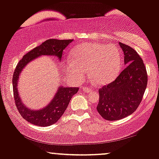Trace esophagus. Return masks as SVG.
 I'll list each match as a JSON object with an SVG mask.
<instances>
[{
	"label": "esophagus",
	"mask_w": 159,
	"mask_h": 159,
	"mask_svg": "<svg viewBox=\"0 0 159 159\" xmlns=\"http://www.w3.org/2000/svg\"><path fill=\"white\" fill-rule=\"evenodd\" d=\"M83 90L84 92H85V93H90L92 91V89L90 87H84Z\"/></svg>",
	"instance_id": "obj_1"
}]
</instances>
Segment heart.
Returning a JSON list of instances; mask_svg holds the SVG:
<instances>
[{
    "label": "heart",
    "instance_id": "b5f03b06",
    "mask_svg": "<svg viewBox=\"0 0 159 159\" xmlns=\"http://www.w3.org/2000/svg\"><path fill=\"white\" fill-rule=\"evenodd\" d=\"M72 58L65 63L68 75L75 82H81L86 71L92 81L99 85L113 81L121 70V52L116 45L84 43L72 50Z\"/></svg>",
    "mask_w": 159,
    "mask_h": 159
}]
</instances>
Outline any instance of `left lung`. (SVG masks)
<instances>
[{"label":"left lung","instance_id":"left-lung-1","mask_svg":"<svg viewBox=\"0 0 159 159\" xmlns=\"http://www.w3.org/2000/svg\"><path fill=\"white\" fill-rule=\"evenodd\" d=\"M126 67L114 81L99 89L97 110L101 117L116 121L136 110L147 85L146 68L140 55L128 45L120 43Z\"/></svg>","mask_w":159,"mask_h":159}]
</instances>
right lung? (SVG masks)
<instances>
[{
    "label": "right lung",
    "instance_id": "obj_1",
    "mask_svg": "<svg viewBox=\"0 0 159 159\" xmlns=\"http://www.w3.org/2000/svg\"><path fill=\"white\" fill-rule=\"evenodd\" d=\"M73 40L49 39L29 52L18 62L12 78L13 92L15 104L19 113L24 119L40 127H47L56 123L67 108L70 99L78 93V87H65L60 86L49 103L40 110H33L25 105L19 95L18 84L19 76L26 66L35 58L42 55L55 56L61 61L63 51Z\"/></svg>",
    "mask_w": 159,
    "mask_h": 159
}]
</instances>
